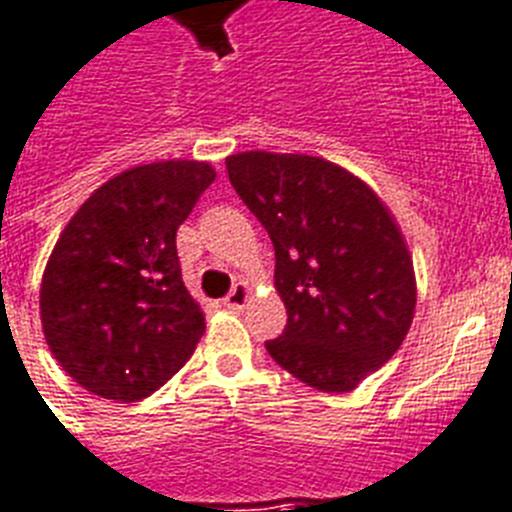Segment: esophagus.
<instances>
[{
  "label": "esophagus",
  "instance_id": "obj_1",
  "mask_svg": "<svg viewBox=\"0 0 512 512\" xmlns=\"http://www.w3.org/2000/svg\"><path fill=\"white\" fill-rule=\"evenodd\" d=\"M248 293H251V290H248L246 282H238V285L232 287L230 293L225 295V306H227V308H232V311H238V308L246 306Z\"/></svg>",
  "mask_w": 512,
  "mask_h": 512
}]
</instances>
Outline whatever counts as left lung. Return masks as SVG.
Here are the masks:
<instances>
[{
    "label": "left lung",
    "mask_w": 512,
    "mask_h": 512,
    "mask_svg": "<svg viewBox=\"0 0 512 512\" xmlns=\"http://www.w3.org/2000/svg\"><path fill=\"white\" fill-rule=\"evenodd\" d=\"M243 204L269 232L287 324L266 350L295 379L350 392L395 356L416 308L400 227L356 175L306 154L227 156Z\"/></svg>",
    "instance_id": "obj_1"
}]
</instances>
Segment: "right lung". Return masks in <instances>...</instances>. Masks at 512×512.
I'll list each match as a JSON object with an SVG mask.
<instances>
[{
  "label": "right lung",
  "instance_id": "obj_1",
  "mask_svg": "<svg viewBox=\"0 0 512 512\" xmlns=\"http://www.w3.org/2000/svg\"><path fill=\"white\" fill-rule=\"evenodd\" d=\"M214 177L188 159L133 167L96 188L59 235L41 324L52 356L88 392L135 403L193 356L206 327L175 238Z\"/></svg>",
  "mask_w": 512,
  "mask_h": 512
}]
</instances>
